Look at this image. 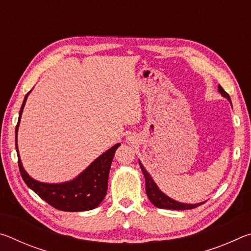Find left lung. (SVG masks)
Segmentation results:
<instances>
[{"label": "left lung", "instance_id": "obj_1", "mask_svg": "<svg viewBox=\"0 0 251 251\" xmlns=\"http://www.w3.org/2000/svg\"><path fill=\"white\" fill-rule=\"evenodd\" d=\"M218 92L224 96L225 99H227L231 103L230 96H229L226 92L224 91V88L218 85ZM139 166H141L142 172L144 174V177H145V182H146V194L147 197L150 199L152 205L158 207V208H164V209H175V210H186V209H193V208H196L198 206L202 205L203 202H198V203H185L180 202L177 201H174L173 198L168 197L166 194H164L161 190L158 188V186L156 185V182L152 179L151 176L150 175L145 167L143 166V164L139 161Z\"/></svg>", "mask_w": 251, "mask_h": 251}]
</instances>
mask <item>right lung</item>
Returning a JSON list of instances; mask_svg holds the SVG:
<instances>
[{"instance_id":"1","label":"right lung","mask_w":251,"mask_h":251,"mask_svg":"<svg viewBox=\"0 0 251 251\" xmlns=\"http://www.w3.org/2000/svg\"><path fill=\"white\" fill-rule=\"evenodd\" d=\"M29 93L31 91L24 97L22 107L20 109L18 125L15 128V147L16 152H18L21 176L25 184L28 186V188H31L43 201L58 210L85 211L94 209L103 201L106 193H107L110 165H112L115 151L121 146V144L118 143L103 152L91 163L90 166H87V168H85L78 176H76L72 180L57 182V184H49V182H42L34 179L24 169L18 147L19 126Z\"/></svg>"}]
</instances>
